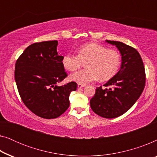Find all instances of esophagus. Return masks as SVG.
Returning a JSON list of instances; mask_svg holds the SVG:
<instances>
[{"mask_svg":"<svg viewBox=\"0 0 157 157\" xmlns=\"http://www.w3.org/2000/svg\"><path fill=\"white\" fill-rule=\"evenodd\" d=\"M85 84H81V83H78V88H82L84 87Z\"/></svg>","mask_w":157,"mask_h":157,"instance_id":"obj_1","label":"esophagus"}]
</instances>
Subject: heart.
Instances as JSON below:
<instances>
[{
	"label": "heart",
	"instance_id": "obj_1",
	"mask_svg": "<svg viewBox=\"0 0 157 157\" xmlns=\"http://www.w3.org/2000/svg\"><path fill=\"white\" fill-rule=\"evenodd\" d=\"M86 62V68L71 75V81L81 84L98 78L101 81H109L119 71L121 55L115 49L97 43H89L79 47L78 54L68 53L62 58L63 68L68 71H74Z\"/></svg>",
	"mask_w": 157,
	"mask_h": 157
}]
</instances>
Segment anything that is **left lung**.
<instances>
[{
    "label": "left lung",
    "mask_w": 157,
    "mask_h": 157,
    "mask_svg": "<svg viewBox=\"0 0 157 157\" xmlns=\"http://www.w3.org/2000/svg\"><path fill=\"white\" fill-rule=\"evenodd\" d=\"M115 45L121 55L119 71L102 86L97 87L90 100L94 113L106 119H113L126 113L141 96L145 86L146 74L138 51L122 42L106 40Z\"/></svg>",
    "instance_id": "left-lung-1"
}]
</instances>
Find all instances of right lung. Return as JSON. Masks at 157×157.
I'll return each instance as SVG.
<instances>
[{"mask_svg": "<svg viewBox=\"0 0 157 157\" xmlns=\"http://www.w3.org/2000/svg\"><path fill=\"white\" fill-rule=\"evenodd\" d=\"M57 46V40L34 43L25 49L15 66V80L23 104L46 119H56L67 110L69 94L77 88L74 81L56 85L67 77Z\"/></svg>", "mask_w": 157, "mask_h": 157, "instance_id": "add662e5", "label": "right lung"}]
</instances>
